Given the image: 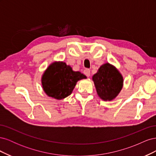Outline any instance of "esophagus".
Wrapping results in <instances>:
<instances>
[{
    "instance_id": "esophagus-1",
    "label": "esophagus",
    "mask_w": 156,
    "mask_h": 156,
    "mask_svg": "<svg viewBox=\"0 0 156 156\" xmlns=\"http://www.w3.org/2000/svg\"><path fill=\"white\" fill-rule=\"evenodd\" d=\"M84 73L85 74L87 77H89L90 75V70L88 69H86L84 70Z\"/></svg>"
}]
</instances>
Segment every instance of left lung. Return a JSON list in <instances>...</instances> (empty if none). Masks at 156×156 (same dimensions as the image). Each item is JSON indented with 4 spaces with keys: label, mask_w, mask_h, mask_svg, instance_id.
Segmentation results:
<instances>
[{
    "label": "left lung",
    "mask_w": 156,
    "mask_h": 156,
    "mask_svg": "<svg viewBox=\"0 0 156 156\" xmlns=\"http://www.w3.org/2000/svg\"><path fill=\"white\" fill-rule=\"evenodd\" d=\"M98 96L104 101H111L123 87L124 79L116 67L109 63L101 65L92 76Z\"/></svg>",
    "instance_id": "left-lung-1"
}]
</instances>
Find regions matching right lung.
I'll return each mask as SVG.
<instances>
[{"mask_svg":"<svg viewBox=\"0 0 156 156\" xmlns=\"http://www.w3.org/2000/svg\"><path fill=\"white\" fill-rule=\"evenodd\" d=\"M86 78L84 74L74 72L65 62H54L42 75V88L48 96L60 100L72 94L78 81Z\"/></svg>","mask_w":156,"mask_h":156,"instance_id":"1","label":"right lung"}]
</instances>
